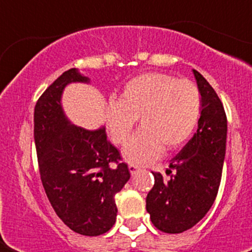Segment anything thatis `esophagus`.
<instances>
[{
	"label": "esophagus",
	"instance_id": "34e87169",
	"mask_svg": "<svg viewBox=\"0 0 252 252\" xmlns=\"http://www.w3.org/2000/svg\"><path fill=\"white\" fill-rule=\"evenodd\" d=\"M128 168H129V172H130V175H132V176H134L138 171H140V167H138V166H136V165H129V166H128Z\"/></svg>",
	"mask_w": 252,
	"mask_h": 252
}]
</instances>
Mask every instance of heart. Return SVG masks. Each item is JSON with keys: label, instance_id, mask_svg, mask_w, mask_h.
Masks as SVG:
<instances>
[{"label": "heart", "instance_id": "obj_1", "mask_svg": "<svg viewBox=\"0 0 252 252\" xmlns=\"http://www.w3.org/2000/svg\"><path fill=\"white\" fill-rule=\"evenodd\" d=\"M201 116V94L196 85L165 73H148L130 80L120 99L106 107L111 140L124 145L140 118L142 126L123 150L132 165H146L191 137Z\"/></svg>", "mask_w": 252, "mask_h": 252}]
</instances>
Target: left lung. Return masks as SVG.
<instances>
[{
    "instance_id": "left-lung-1",
    "label": "left lung",
    "mask_w": 252,
    "mask_h": 252,
    "mask_svg": "<svg viewBox=\"0 0 252 252\" xmlns=\"http://www.w3.org/2000/svg\"><path fill=\"white\" fill-rule=\"evenodd\" d=\"M201 94L197 130L172 158L166 174L153 172L154 186L146 196V211L158 230L178 234L207 215L219 192L226 150L227 120L213 87L192 70Z\"/></svg>"
}]
</instances>
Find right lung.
<instances>
[{"label":"right lung","mask_w":252,"mask_h":252,"mask_svg":"<svg viewBox=\"0 0 252 252\" xmlns=\"http://www.w3.org/2000/svg\"><path fill=\"white\" fill-rule=\"evenodd\" d=\"M76 82L90 80L69 69L41 94L33 111V138L41 183L56 215L73 231L95 237L114 226L115 195L130 174L104 126L85 129L66 118L61 96Z\"/></svg>","instance_id":"right-lung-1"}]
</instances>
